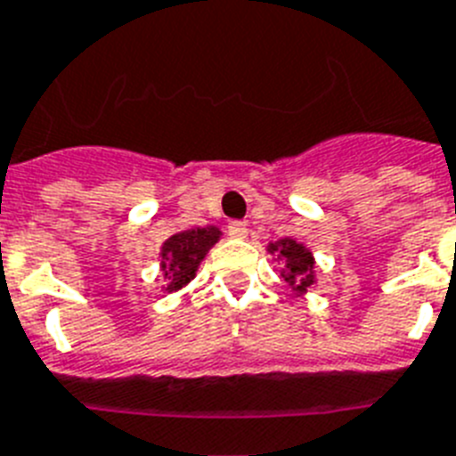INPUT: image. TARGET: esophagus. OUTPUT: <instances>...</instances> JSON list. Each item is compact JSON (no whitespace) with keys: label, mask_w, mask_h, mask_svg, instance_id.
I'll return each instance as SVG.
<instances>
[{"label":"esophagus","mask_w":456,"mask_h":456,"mask_svg":"<svg viewBox=\"0 0 456 456\" xmlns=\"http://www.w3.org/2000/svg\"><path fill=\"white\" fill-rule=\"evenodd\" d=\"M228 235L235 237V240H244V237L249 235V228H247V224H242V221H231V224H228Z\"/></svg>","instance_id":"1"}]
</instances>
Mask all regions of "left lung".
Listing matches in <instances>:
<instances>
[{
	"label": "left lung",
	"instance_id": "1",
	"mask_svg": "<svg viewBox=\"0 0 456 456\" xmlns=\"http://www.w3.org/2000/svg\"><path fill=\"white\" fill-rule=\"evenodd\" d=\"M268 251L270 254H277V258L284 261L281 277L289 281V287L298 296L307 293V289L314 284V256H312V251L305 244L291 240V237L273 242Z\"/></svg>",
	"mask_w": 456,
	"mask_h": 456
}]
</instances>
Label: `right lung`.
<instances>
[{"mask_svg": "<svg viewBox=\"0 0 456 456\" xmlns=\"http://www.w3.org/2000/svg\"><path fill=\"white\" fill-rule=\"evenodd\" d=\"M221 231L216 225H207V228H191L182 231L176 235L167 237L160 247V268L165 274V291H179L193 280L198 268H200L202 258L207 251L212 249L214 244L219 242Z\"/></svg>", "mask_w": 456, "mask_h": 456, "instance_id": "1", "label": "right lung"}]
</instances>
